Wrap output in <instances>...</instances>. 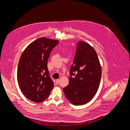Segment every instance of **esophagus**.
Returning a JSON list of instances; mask_svg holds the SVG:
<instances>
[{
    "label": "esophagus",
    "instance_id": "34e87169",
    "mask_svg": "<svg viewBox=\"0 0 130 130\" xmlns=\"http://www.w3.org/2000/svg\"><path fill=\"white\" fill-rule=\"evenodd\" d=\"M59 81H60L59 79H57L56 81H55V82H56V84H58L59 83Z\"/></svg>",
    "mask_w": 130,
    "mask_h": 130
}]
</instances>
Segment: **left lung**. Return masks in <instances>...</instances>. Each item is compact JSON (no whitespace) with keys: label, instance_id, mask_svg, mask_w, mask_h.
<instances>
[{"label":"left lung","instance_id":"8db88e82","mask_svg":"<svg viewBox=\"0 0 130 130\" xmlns=\"http://www.w3.org/2000/svg\"><path fill=\"white\" fill-rule=\"evenodd\" d=\"M101 73L95 49L84 42H78L73 64L70 68L69 84L63 88L66 98L75 105L89 102L98 89Z\"/></svg>","mask_w":130,"mask_h":130}]
</instances>
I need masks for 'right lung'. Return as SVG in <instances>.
Instances as JSON below:
<instances>
[{
	"label": "right lung",
	"mask_w": 130,
	"mask_h": 130,
	"mask_svg": "<svg viewBox=\"0 0 130 130\" xmlns=\"http://www.w3.org/2000/svg\"><path fill=\"white\" fill-rule=\"evenodd\" d=\"M57 40L40 38L25 49L20 58L17 69V81L23 94L36 103L49 96L54 86L50 77L47 62Z\"/></svg>",
	"instance_id": "right-lung-1"
}]
</instances>
